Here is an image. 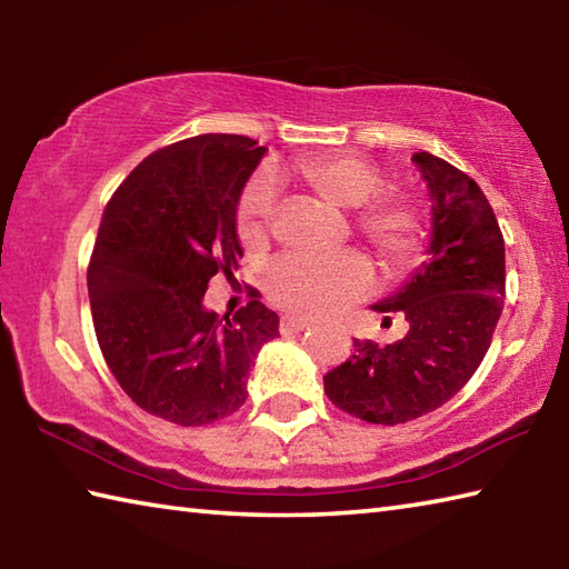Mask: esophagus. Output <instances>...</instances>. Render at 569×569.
Wrapping results in <instances>:
<instances>
[{"mask_svg": "<svg viewBox=\"0 0 569 569\" xmlns=\"http://www.w3.org/2000/svg\"><path fill=\"white\" fill-rule=\"evenodd\" d=\"M306 329H311V321L293 319V316H286V319L281 321V331L283 333H298V331H306Z\"/></svg>", "mask_w": 569, "mask_h": 569, "instance_id": "1", "label": "esophagus"}]
</instances>
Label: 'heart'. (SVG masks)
Listing matches in <instances>:
<instances>
[{"label":"heart","instance_id":"obj_1","mask_svg":"<svg viewBox=\"0 0 569 569\" xmlns=\"http://www.w3.org/2000/svg\"><path fill=\"white\" fill-rule=\"evenodd\" d=\"M291 178L339 210H356L353 226L381 263L399 271L419 253L421 218L409 200L379 196L383 176L369 160L353 156H316L296 162ZM273 190L263 178L248 182L236 208V233L246 250H261L273 223ZM371 266L356 250L326 256H283L268 268L266 291L303 319L339 313L371 291Z\"/></svg>","mask_w":569,"mask_h":569}]
</instances>
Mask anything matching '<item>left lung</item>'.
Instances as JSON below:
<instances>
[{"mask_svg": "<svg viewBox=\"0 0 569 569\" xmlns=\"http://www.w3.org/2000/svg\"><path fill=\"white\" fill-rule=\"evenodd\" d=\"M429 188L427 261L371 308L403 313L409 333L379 346L353 339V353L323 377L336 407L371 423H407L439 409L471 379L505 306V238L485 192L431 152H413Z\"/></svg>", "mask_w": 569, "mask_h": 569, "instance_id": "left-lung-1", "label": "left lung"}]
</instances>
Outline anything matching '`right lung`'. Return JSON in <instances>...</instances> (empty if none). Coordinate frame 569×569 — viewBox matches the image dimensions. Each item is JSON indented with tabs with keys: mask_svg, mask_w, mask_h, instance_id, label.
<instances>
[{
	"mask_svg": "<svg viewBox=\"0 0 569 569\" xmlns=\"http://www.w3.org/2000/svg\"><path fill=\"white\" fill-rule=\"evenodd\" d=\"M266 148L243 134H198L152 152L114 190L88 268L98 343L122 391L180 427H203L246 403L248 373L278 336L253 301L228 319L203 296L233 276L243 248L236 208Z\"/></svg>",
	"mask_w": 569,
	"mask_h": 569,
	"instance_id": "add662e5",
	"label": "right lung"
}]
</instances>
